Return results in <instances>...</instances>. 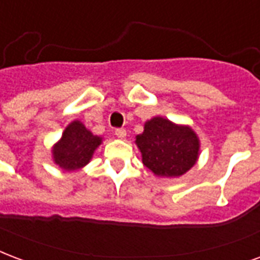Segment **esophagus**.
I'll list each match as a JSON object with an SVG mask.
<instances>
[{
    "mask_svg": "<svg viewBox=\"0 0 260 260\" xmlns=\"http://www.w3.org/2000/svg\"><path fill=\"white\" fill-rule=\"evenodd\" d=\"M115 135H117V138H120V139H124L125 136H126V131L124 128H118V129H115Z\"/></svg>",
    "mask_w": 260,
    "mask_h": 260,
    "instance_id": "1",
    "label": "esophagus"
}]
</instances>
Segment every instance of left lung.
<instances>
[{
	"label": "left lung",
	"mask_w": 260,
	"mask_h": 260,
	"mask_svg": "<svg viewBox=\"0 0 260 260\" xmlns=\"http://www.w3.org/2000/svg\"><path fill=\"white\" fill-rule=\"evenodd\" d=\"M135 143L143 164L155 176H182L199 159L197 134L187 125L174 124L164 117L146 121L145 131L136 136Z\"/></svg>",
	"instance_id": "obj_1"
}]
</instances>
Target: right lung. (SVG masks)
<instances>
[{
    "label": "right lung",
    "mask_w": 260,
    "mask_h": 260,
    "mask_svg": "<svg viewBox=\"0 0 260 260\" xmlns=\"http://www.w3.org/2000/svg\"><path fill=\"white\" fill-rule=\"evenodd\" d=\"M102 143L101 136L86 129L81 121L67 125L60 140L52 147L53 162L63 171H77L91 161L95 150Z\"/></svg>",
    "instance_id": "1"
}]
</instances>
